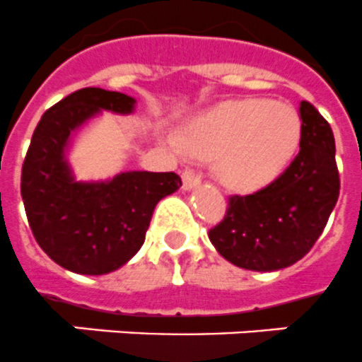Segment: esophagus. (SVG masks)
Returning a JSON list of instances; mask_svg holds the SVG:
<instances>
[{
	"mask_svg": "<svg viewBox=\"0 0 362 362\" xmlns=\"http://www.w3.org/2000/svg\"><path fill=\"white\" fill-rule=\"evenodd\" d=\"M182 184H184V189H191L201 184V175L193 169H186L182 173Z\"/></svg>",
	"mask_w": 362,
	"mask_h": 362,
	"instance_id": "34e87169",
	"label": "esophagus"
}]
</instances>
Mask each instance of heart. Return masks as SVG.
<instances>
[{"mask_svg": "<svg viewBox=\"0 0 362 362\" xmlns=\"http://www.w3.org/2000/svg\"><path fill=\"white\" fill-rule=\"evenodd\" d=\"M303 139V119L288 102L232 100L199 115L186 135L169 137L180 154L217 158V175L228 187L252 191L283 175Z\"/></svg>", "mask_w": 362, "mask_h": 362, "instance_id": "1", "label": "heart"}]
</instances>
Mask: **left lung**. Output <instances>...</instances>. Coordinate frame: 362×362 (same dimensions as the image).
<instances>
[{
  "label": "left lung",
  "instance_id": "1",
  "mask_svg": "<svg viewBox=\"0 0 362 362\" xmlns=\"http://www.w3.org/2000/svg\"><path fill=\"white\" fill-rule=\"evenodd\" d=\"M303 139L283 175L251 195H230L225 217L208 230L223 258L252 272H275L307 255L339 201L340 176L327 120L299 107Z\"/></svg>",
  "mask_w": 362,
  "mask_h": 362
}]
</instances>
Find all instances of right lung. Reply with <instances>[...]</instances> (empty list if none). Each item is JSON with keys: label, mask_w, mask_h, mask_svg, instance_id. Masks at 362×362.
I'll return each mask as SVG.
<instances>
[{"label": "right lung", "mask_w": 362, "mask_h": 362, "mask_svg": "<svg viewBox=\"0 0 362 362\" xmlns=\"http://www.w3.org/2000/svg\"><path fill=\"white\" fill-rule=\"evenodd\" d=\"M135 100L85 87L52 105L37 124L22 165V199L35 240L54 262L104 275L139 251L152 211L182 186L176 173H120L110 182H74L64 161L70 134L100 110L132 113Z\"/></svg>", "instance_id": "add662e5"}]
</instances>
